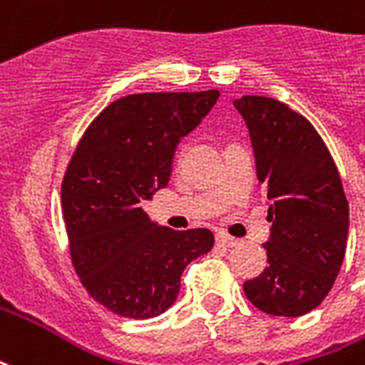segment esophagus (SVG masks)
I'll return each mask as SVG.
<instances>
[{"label": "esophagus", "mask_w": 365, "mask_h": 365, "mask_svg": "<svg viewBox=\"0 0 365 365\" xmlns=\"http://www.w3.org/2000/svg\"><path fill=\"white\" fill-rule=\"evenodd\" d=\"M217 244L218 245H224V247H234V245H237V240L236 237L228 236V234H218L217 236Z\"/></svg>", "instance_id": "obj_1"}]
</instances>
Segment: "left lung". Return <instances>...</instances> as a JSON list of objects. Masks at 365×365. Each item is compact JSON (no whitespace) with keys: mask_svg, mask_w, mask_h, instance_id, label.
<instances>
[{"mask_svg":"<svg viewBox=\"0 0 365 365\" xmlns=\"http://www.w3.org/2000/svg\"><path fill=\"white\" fill-rule=\"evenodd\" d=\"M257 180L269 201L265 271L244 292L269 315L299 317L319 306L341 271L348 201L333 156L312 123L284 102L242 96Z\"/></svg>","mask_w":365,"mask_h":365,"instance_id":"left-lung-1","label":"left lung"}]
</instances>
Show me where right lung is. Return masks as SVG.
<instances>
[{"label":"right lung","instance_id":"1","mask_svg":"<svg viewBox=\"0 0 365 365\" xmlns=\"http://www.w3.org/2000/svg\"><path fill=\"white\" fill-rule=\"evenodd\" d=\"M220 96L143 93L115 100L86 128L61 182V212L81 284L93 299L129 319L168 309L193 259L212 250L207 228L172 230L139 207L166 187L182 137Z\"/></svg>","mask_w":365,"mask_h":365}]
</instances>
